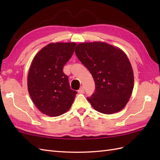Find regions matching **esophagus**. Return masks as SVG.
Masks as SVG:
<instances>
[{"instance_id":"obj_1","label":"esophagus","mask_w":160,"mask_h":160,"mask_svg":"<svg viewBox=\"0 0 160 160\" xmlns=\"http://www.w3.org/2000/svg\"><path fill=\"white\" fill-rule=\"evenodd\" d=\"M78 93H84V88H83V87H80V89L78 91Z\"/></svg>"}]
</instances>
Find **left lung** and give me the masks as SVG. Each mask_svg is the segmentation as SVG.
Returning a JSON list of instances; mask_svg holds the SVG:
<instances>
[{"label": "left lung", "instance_id": "left-lung-1", "mask_svg": "<svg viewBox=\"0 0 160 160\" xmlns=\"http://www.w3.org/2000/svg\"><path fill=\"white\" fill-rule=\"evenodd\" d=\"M75 52L95 81L96 91L87 98L94 109L107 115L123 109L134 86L133 71L126 53L100 41L78 44Z\"/></svg>", "mask_w": 160, "mask_h": 160}]
</instances>
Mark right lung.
Instances as JSON below:
<instances>
[{
  "mask_svg": "<svg viewBox=\"0 0 160 160\" xmlns=\"http://www.w3.org/2000/svg\"><path fill=\"white\" fill-rule=\"evenodd\" d=\"M76 42H52L36 54L29 69L28 88L37 108L56 117L69 109L76 91L71 89L63 67L74 52Z\"/></svg>",
  "mask_w": 160,
  "mask_h": 160,
  "instance_id": "right-lung-1",
  "label": "right lung"
}]
</instances>
